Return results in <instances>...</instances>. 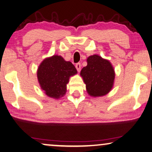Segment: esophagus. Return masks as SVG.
<instances>
[{"label":"esophagus","mask_w":152,"mask_h":152,"mask_svg":"<svg viewBox=\"0 0 152 152\" xmlns=\"http://www.w3.org/2000/svg\"><path fill=\"white\" fill-rule=\"evenodd\" d=\"M76 68L77 69V71H78V72L80 71V68H81V65L80 63H78L76 64Z\"/></svg>","instance_id":"obj_1"}]
</instances>
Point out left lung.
<instances>
[{
	"label": "left lung",
	"instance_id": "left-lung-1",
	"mask_svg": "<svg viewBox=\"0 0 152 152\" xmlns=\"http://www.w3.org/2000/svg\"><path fill=\"white\" fill-rule=\"evenodd\" d=\"M86 61L87 66L80 72L86 92L93 97L107 95L114 86L115 75L114 67L109 60L99 55H91Z\"/></svg>",
	"mask_w": 152,
	"mask_h": 152
}]
</instances>
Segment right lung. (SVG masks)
Listing matches in <instances>:
<instances>
[{
	"label": "right lung",
	"instance_id": "right-lung-1",
	"mask_svg": "<svg viewBox=\"0 0 152 152\" xmlns=\"http://www.w3.org/2000/svg\"><path fill=\"white\" fill-rule=\"evenodd\" d=\"M76 74L75 66L57 55L43 60L38 66L37 73L40 88L45 95L55 99L66 95L69 78Z\"/></svg>",
	"mask_w": 152,
	"mask_h": 152
}]
</instances>
